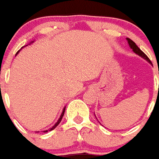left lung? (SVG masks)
I'll list each match as a JSON object with an SVG mask.
<instances>
[{
  "instance_id": "1",
  "label": "left lung",
  "mask_w": 159,
  "mask_h": 159,
  "mask_svg": "<svg viewBox=\"0 0 159 159\" xmlns=\"http://www.w3.org/2000/svg\"><path fill=\"white\" fill-rule=\"evenodd\" d=\"M127 40H128V44H129V46H130V48H131V49H133V50H134V52L136 53L137 55H139V56H141V57H143V58H144V59H146V61H148L149 62H151V61H150L149 58L147 57V56H146L145 53L143 52L141 49H139L138 46L136 45L135 43H134V42L132 41L130 38H127Z\"/></svg>"
}]
</instances>
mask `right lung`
I'll return each instance as SVG.
<instances>
[{"mask_svg": "<svg viewBox=\"0 0 159 159\" xmlns=\"http://www.w3.org/2000/svg\"><path fill=\"white\" fill-rule=\"evenodd\" d=\"M18 52H19V51H18ZM18 52H17V54H18ZM65 109H66V107H64L63 110H62V113H61V116H60V118H59V120H58V121H57V122H56V124H55V125H54V126H53L52 128H50V129H49V131H51V130H53L54 128H56V127H57V126L59 125V123H60V122H61V119H62V116H64V112H65ZM46 132H48V130H45V131H43V133H46Z\"/></svg>", "mask_w": 159, "mask_h": 159, "instance_id": "add662e5", "label": "right lung"}]
</instances>
